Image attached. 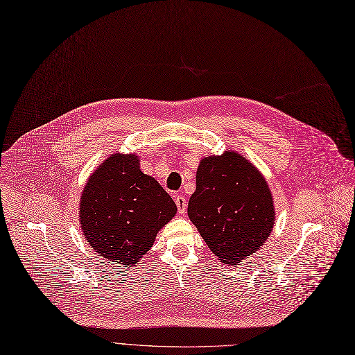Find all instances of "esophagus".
I'll return each instance as SVG.
<instances>
[{
  "label": "esophagus",
  "mask_w": 355,
  "mask_h": 355,
  "mask_svg": "<svg viewBox=\"0 0 355 355\" xmlns=\"http://www.w3.org/2000/svg\"><path fill=\"white\" fill-rule=\"evenodd\" d=\"M175 202H176V206H178V211L183 214L186 211V207H187V202H186L184 196H182V195L175 196Z\"/></svg>",
  "instance_id": "esophagus-1"
}]
</instances>
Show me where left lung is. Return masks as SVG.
<instances>
[{
  "label": "left lung",
  "instance_id": "obj_1",
  "mask_svg": "<svg viewBox=\"0 0 355 355\" xmlns=\"http://www.w3.org/2000/svg\"><path fill=\"white\" fill-rule=\"evenodd\" d=\"M187 214L211 253L226 264L257 252L275 226L267 182L234 152L200 162Z\"/></svg>",
  "mask_w": 355,
  "mask_h": 355
}]
</instances>
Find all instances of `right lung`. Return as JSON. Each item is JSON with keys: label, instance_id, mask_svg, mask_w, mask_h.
I'll return each instance as SVG.
<instances>
[{"label": "right lung", "instance_id": "add662e5", "mask_svg": "<svg viewBox=\"0 0 355 355\" xmlns=\"http://www.w3.org/2000/svg\"><path fill=\"white\" fill-rule=\"evenodd\" d=\"M176 205L157 180L141 172L135 155H112L89 178L79 203V222L96 253L135 266L150 250Z\"/></svg>", "mask_w": 355, "mask_h": 355}]
</instances>
